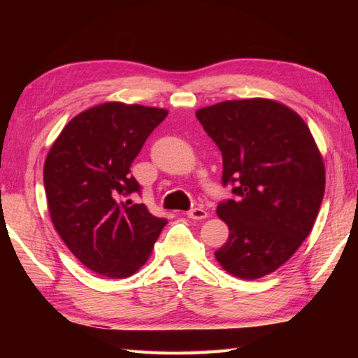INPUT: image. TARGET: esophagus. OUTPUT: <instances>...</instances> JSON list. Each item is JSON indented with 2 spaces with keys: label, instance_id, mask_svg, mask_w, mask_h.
<instances>
[{
  "label": "esophagus",
  "instance_id": "esophagus-1",
  "mask_svg": "<svg viewBox=\"0 0 358 358\" xmlns=\"http://www.w3.org/2000/svg\"><path fill=\"white\" fill-rule=\"evenodd\" d=\"M186 215H187V217H191V220H199V221L205 220V217L208 216V213L203 208H192L187 211Z\"/></svg>",
  "mask_w": 358,
  "mask_h": 358
}]
</instances>
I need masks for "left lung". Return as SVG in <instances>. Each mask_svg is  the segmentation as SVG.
I'll list each match as a JSON object with an SVG mask.
<instances>
[{
  "mask_svg": "<svg viewBox=\"0 0 358 358\" xmlns=\"http://www.w3.org/2000/svg\"><path fill=\"white\" fill-rule=\"evenodd\" d=\"M222 153V183L237 201L217 205L229 238L215 257L241 280L273 273L316 221L325 191L322 155L292 108L265 98L224 101L196 112Z\"/></svg>",
  "mask_w": 358,
  "mask_h": 358,
  "instance_id": "8db88e82",
  "label": "left lung"
}]
</instances>
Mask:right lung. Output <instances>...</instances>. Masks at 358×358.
Masks as SVG:
<instances>
[{
  "instance_id": "right-lung-1",
  "label": "right lung",
  "mask_w": 358,
  "mask_h": 358,
  "mask_svg": "<svg viewBox=\"0 0 358 358\" xmlns=\"http://www.w3.org/2000/svg\"><path fill=\"white\" fill-rule=\"evenodd\" d=\"M166 108L104 102L76 115L53 142L44 186L53 227L94 273L128 278L147 262L167 221L143 203L131 166Z\"/></svg>"
}]
</instances>
